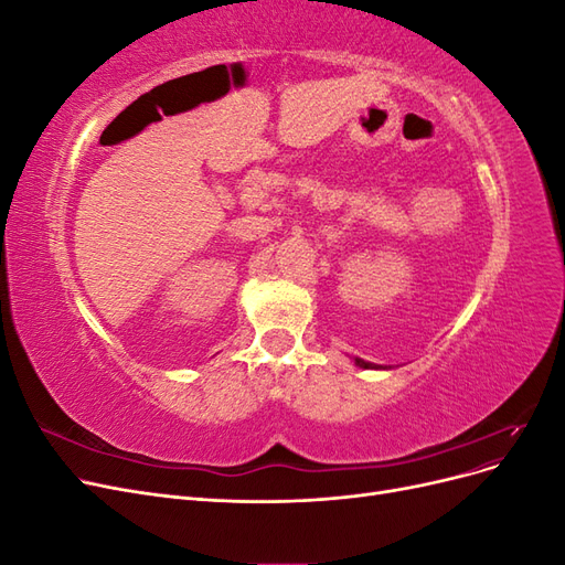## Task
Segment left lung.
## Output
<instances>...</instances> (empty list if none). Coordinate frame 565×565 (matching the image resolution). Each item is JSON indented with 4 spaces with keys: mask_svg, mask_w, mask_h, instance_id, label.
Wrapping results in <instances>:
<instances>
[{
    "mask_svg": "<svg viewBox=\"0 0 565 565\" xmlns=\"http://www.w3.org/2000/svg\"><path fill=\"white\" fill-rule=\"evenodd\" d=\"M355 365L363 367V370H386V367H382V365H374V363L363 361V358H355Z\"/></svg>",
    "mask_w": 565,
    "mask_h": 565,
    "instance_id": "left-lung-1",
    "label": "left lung"
}]
</instances>
